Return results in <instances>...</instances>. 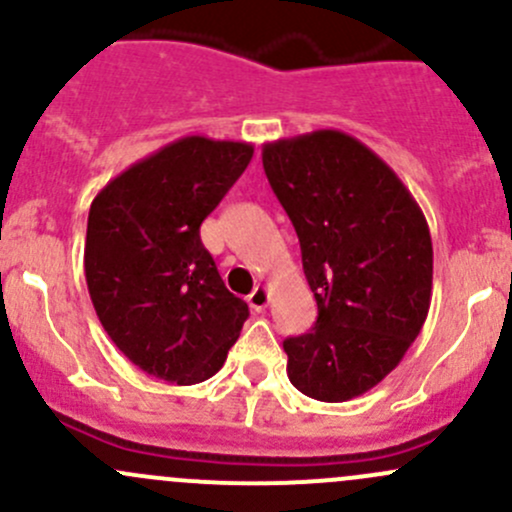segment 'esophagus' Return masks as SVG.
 Instances as JSON below:
<instances>
[{"label": "esophagus", "mask_w": 512, "mask_h": 512, "mask_svg": "<svg viewBox=\"0 0 512 512\" xmlns=\"http://www.w3.org/2000/svg\"><path fill=\"white\" fill-rule=\"evenodd\" d=\"M247 302H250V307L255 309V312H265L267 304H270V289H267L265 285L255 287L252 289L250 297H247Z\"/></svg>", "instance_id": "esophagus-1"}]
</instances>
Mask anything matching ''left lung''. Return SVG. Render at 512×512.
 I'll list each match as a JSON object with an SVG mask.
<instances>
[{
  "label": "left lung",
  "mask_w": 512,
  "mask_h": 512,
  "mask_svg": "<svg viewBox=\"0 0 512 512\" xmlns=\"http://www.w3.org/2000/svg\"><path fill=\"white\" fill-rule=\"evenodd\" d=\"M262 165L319 312L307 334L285 339L287 376L309 399L349 401L399 366L426 322L428 223L399 175L349 133L265 143Z\"/></svg>",
  "instance_id": "8db88e82"
}]
</instances>
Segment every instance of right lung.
Wrapping results in <instances>:
<instances>
[{
	"mask_svg": "<svg viewBox=\"0 0 512 512\" xmlns=\"http://www.w3.org/2000/svg\"><path fill=\"white\" fill-rule=\"evenodd\" d=\"M255 148L185 136L111 180L86 227L84 270L111 342L138 369L178 386L218 374L247 304L225 287L200 225Z\"/></svg>",
	"mask_w": 512,
	"mask_h": 512,
	"instance_id": "right-lung-1",
	"label": "right lung"
}]
</instances>
